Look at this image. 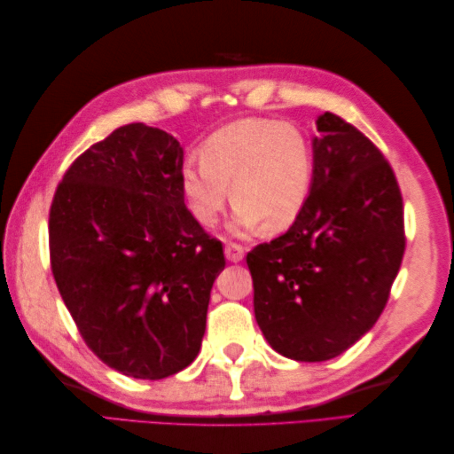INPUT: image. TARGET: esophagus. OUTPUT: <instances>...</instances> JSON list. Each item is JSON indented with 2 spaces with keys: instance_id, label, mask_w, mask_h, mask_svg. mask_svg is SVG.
Instances as JSON below:
<instances>
[{
  "instance_id": "34e87169",
  "label": "esophagus",
  "mask_w": 454,
  "mask_h": 454,
  "mask_svg": "<svg viewBox=\"0 0 454 454\" xmlns=\"http://www.w3.org/2000/svg\"><path fill=\"white\" fill-rule=\"evenodd\" d=\"M224 254H226V259H228V262L238 263V262H242V259H244V255H246V249H244V246H242V244L230 242V244H226V247H224Z\"/></svg>"
}]
</instances>
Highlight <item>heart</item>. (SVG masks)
<instances>
[{"label":"heart","mask_w":454,"mask_h":454,"mask_svg":"<svg viewBox=\"0 0 454 454\" xmlns=\"http://www.w3.org/2000/svg\"><path fill=\"white\" fill-rule=\"evenodd\" d=\"M231 191H227V185ZM314 185V150L291 122L242 119L212 132L200 163L181 171V191L199 224L212 228L224 215L230 192L234 230L281 234L301 218Z\"/></svg>","instance_id":"b5f03b06"}]
</instances>
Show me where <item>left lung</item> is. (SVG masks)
Returning <instances> with one entry per match:
<instances>
[{"instance_id": "8db88e82", "label": "left lung", "mask_w": 454, "mask_h": 454, "mask_svg": "<svg viewBox=\"0 0 454 454\" xmlns=\"http://www.w3.org/2000/svg\"><path fill=\"white\" fill-rule=\"evenodd\" d=\"M316 124L310 200L283 236L247 254L265 340L304 363L333 359L371 330L406 249L402 192L382 152L333 113Z\"/></svg>"}]
</instances>
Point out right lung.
<instances>
[{
  "label": "right lung",
  "mask_w": 454,
  "mask_h": 454,
  "mask_svg": "<svg viewBox=\"0 0 454 454\" xmlns=\"http://www.w3.org/2000/svg\"><path fill=\"white\" fill-rule=\"evenodd\" d=\"M183 148L132 122L93 144L58 183L48 246L85 345L132 379L160 380L199 355L224 249L185 207Z\"/></svg>",
  "instance_id": "add662e5"
}]
</instances>
